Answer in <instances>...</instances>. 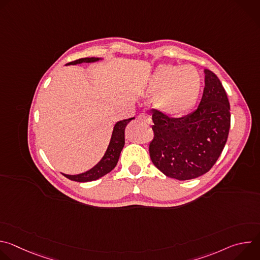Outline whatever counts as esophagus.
Here are the masks:
<instances>
[{
	"label": "esophagus",
	"mask_w": 260,
	"mask_h": 260,
	"mask_svg": "<svg viewBox=\"0 0 260 260\" xmlns=\"http://www.w3.org/2000/svg\"><path fill=\"white\" fill-rule=\"evenodd\" d=\"M139 120H141V121H143V122H145V123H149V124L152 122V119H151L150 115H148V114H146V113L140 114V115H139Z\"/></svg>",
	"instance_id": "esophagus-1"
}]
</instances>
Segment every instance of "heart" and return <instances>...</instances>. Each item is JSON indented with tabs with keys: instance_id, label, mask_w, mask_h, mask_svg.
Returning a JSON list of instances; mask_svg holds the SVG:
<instances>
[{
	"instance_id": "heart-1",
	"label": "heart",
	"mask_w": 260,
	"mask_h": 260,
	"mask_svg": "<svg viewBox=\"0 0 260 260\" xmlns=\"http://www.w3.org/2000/svg\"><path fill=\"white\" fill-rule=\"evenodd\" d=\"M201 88L202 78L194 67L160 64L148 81L146 93L162 113L179 116L196 105Z\"/></svg>"
}]
</instances>
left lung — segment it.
Listing matches in <instances>:
<instances>
[{
  "label": "left lung",
  "mask_w": 260,
  "mask_h": 260,
  "mask_svg": "<svg viewBox=\"0 0 260 260\" xmlns=\"http://www.w3.org/2000/svg\"><path fill=\"white\" fill-rule=\"evenodd\" d=\"M204 72V93L193 112L172 118L152 110L150 158L161 173L177 180L194 179L209 172L229 137L231 107L225 89L212 71Z\"/></svg>",
  "instance_id": "8db88e82"
}]
</instances>
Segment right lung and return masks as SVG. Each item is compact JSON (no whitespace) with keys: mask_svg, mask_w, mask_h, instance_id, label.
Masks as SVG:
<instances>
[{"mask_svg":"<svg viewBox=\"0 0 260 260\" xmlns=\"http://www.w3.org/2000/svg\"><path fill=\"white\" fill-rule=\"evenodd\" d=\"M100 59H102V58H100V57H85V58H80V59H77V60L71 61L67 64H77V63H82V62H94V61H98ZM133 119H135V117L124 119V120H120V121L116 122V124L114 125V128H113L112 136H111L110 143L108 145V148H107V150H106L104 156L92 169H90L89 171H86L85 173L78 174V175H67V174H62V175L64 177H67L68 179L73 180V181L89 182V181H94V180L105 176L106 174L110 173L116 167V165L118 162L121 150H122V148L124 146V129H125V126L127 125V123L129 121H132Z\"/></svg>","mask_w":260,"mask_h":260,"instance_id":"obj_1","label":"right lung"}]
</instances>
